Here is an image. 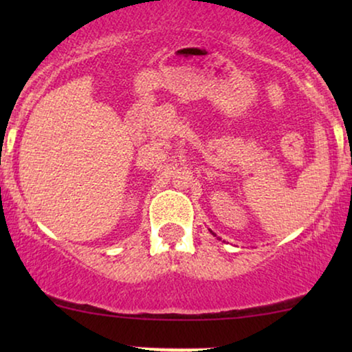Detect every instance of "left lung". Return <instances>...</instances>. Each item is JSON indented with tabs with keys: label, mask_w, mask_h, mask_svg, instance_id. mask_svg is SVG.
I'll return each mask as SVG.
<instances>
[{
	"label": "left lung",
	"mask_w": 352,
	"mask_h": 352,
	"mask_svg": "<svg viewBox=\"0 0 352 352\" xmlns=\"http://www.w3.org/2000/svg\"><path fill=\"white\" fill-rule=\"evenodd\" d=\"M211 234H213V232H211ZM213 235H216V234H213ZM218 239H219V237H218ZM219 240H221V239H219Z\"/></svg>",
	"instance_id": "obj_1"
}]
</instances>
